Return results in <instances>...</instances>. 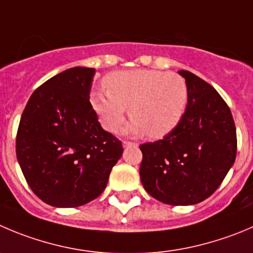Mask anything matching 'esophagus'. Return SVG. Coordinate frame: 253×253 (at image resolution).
<instances>
[{
    "instance_id": "obj_1",
    "label": "esophagus",
    "mask_w": 253,
    "mask_h": 253,
    "mask_svg": "<svg viewBox=\"0 0 253 253\" xmlns=\"http://www.w3.org/2000/svg\"><path fill=\"white\" fill-rule=\"evenodd\" d=\"M134 143H131V141H129V140H123V146H124V148H128V146H130V145H133Z\"/></svg>"
}]
</instances>
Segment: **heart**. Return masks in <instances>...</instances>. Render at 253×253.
Instances as JSON below:
<instances>
[{"label":"heart","instance_id":"obj_1","mask_svg":"<svg viewBox=\"0 0 253 253\" xmlns=\"http://www.w3.org/2000/svg\"><path fill=\"white\" fill-rule=\"evenodd\" d=\"M105 89L90 94V104L105 130L115 133L128 113L133 120L124 131L153 139L171 133L181 122L189 86L180 74L156 69L114 72L103 81Z\"/></svg>","mask_w":253,"mask_h":253}]
</instances>
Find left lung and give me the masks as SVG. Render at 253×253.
<instances>
[{
  "label": "left lung",
  "instance_id": "1",
  "mask_svg": "<svg viewBox=\"0 0 253 253\" xmlns=\"http://www.w3.org/2000/svg\"><path fill=\"white\" fill-rule=\"evenodd\" d=\"M189 86L186 112L160 140L140 145V179L150 196L168 205H195L213 194L236 159L232 114L216 89L180 71Z\"/></svg>",
  "mask_w": 253,
  "mask_h": 253
}]
</instances>
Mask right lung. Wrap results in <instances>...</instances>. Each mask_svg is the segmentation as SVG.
Instances as JSON below:
<instances>
[{
    "label": "right lung",
    "mask_w": 253,
    "mask_h": 253,
    "mask_svg": "<svg viewBox=\"0 0 253 253\" xmlns=\"http://www.w3.org/2000/svg\"><path fill=\"white\" fill-rule=\"evenodd\" d=\"M95 69L69 68L38 86L21 117L16 154L33 192L56 208H77L104 191L122 141L100 126L89 102Z\"/></svg>",
    "instance_id": "obj_1"
}]
</instances>
